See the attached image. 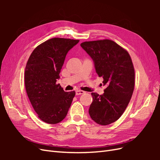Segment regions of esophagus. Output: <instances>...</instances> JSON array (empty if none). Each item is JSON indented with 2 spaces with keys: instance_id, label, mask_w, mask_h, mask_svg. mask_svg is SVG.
Returning <instances> with one entry per match:
<instances>
[{
  "instance_id": "34e87169",
  "label": "esophagus",
  "mask_w": 160,
  "mask_h": 160,
  "mask_svg": "<svg viewBox=\"0 0 160 160\" xmlns=\"http://www.w3.org/2000/svg\"><path fill=\"white\" fill-rule=\"evenodd\" d=\"M85 93V91H81V90H77V91H75L76 95H82V94H84Z\"/></svg>"
}]
</instances>
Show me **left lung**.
<instances>
[{
  "label": "left lung",
  "instance_id": "1",
  "mask_svg": "<svg viewBox=\"0 0 160 160\" xmlns=\"http://www.w3.org/2000/svg\"><path fill=\"white\" fill-rule=\"evenodd\" d=\"M81 46L93 60L97 74L106 87L103 95L91 93L90 117L99 125L111 124L122 115L133 95L135 70L132 59L126 50L111 40L85 41Z\"/></svg>",
  "mask_w": 160,
  "mask_h": 160
}]
</instances>
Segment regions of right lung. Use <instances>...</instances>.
Here are the masks:
<instances>
[{"mask_svg": "<svg viewBox=\"0 0 160 160\" xmlns=\"http://www.w3.org/2000/svg\"><path fill=\"white\" fill-rule=\"evenodd\" d=\"M79 40L52 38L37 46L27 62L25 84L28 98L42 122L56 124L68 113L75 92L57 84L67 53Z\"/></svg>", "mask_w": 160, "mask_h": 160, "instance_id": "1", "label": "right lung"}]
</instances>
